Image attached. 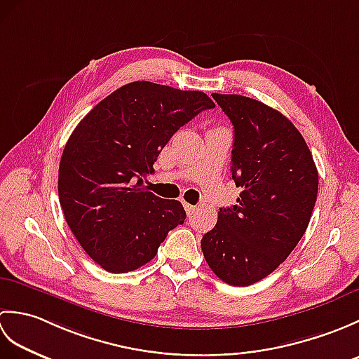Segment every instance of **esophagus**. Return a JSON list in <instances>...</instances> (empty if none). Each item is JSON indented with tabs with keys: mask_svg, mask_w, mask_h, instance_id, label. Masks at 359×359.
I'll use <instances>...</instances> for the list:
<instances>
[{
	"mask_svg": "<svg viewBox=\"0 0 359 359\" xmlns=\"http://www.w3.org/2000/svg\"><path fill=\"white\" fill-rule=\"evenodd\" d=\"M184 207H185V210H187V212H188V216H191L193 212H196V210H197V207H194V205H189V203L185 202V201H184Z\"/></svg>",
	"mask_w": 359,
	"mask_h": 359,
	"instance_id": "1",
	"label": "esophagus"
}]
</instances>
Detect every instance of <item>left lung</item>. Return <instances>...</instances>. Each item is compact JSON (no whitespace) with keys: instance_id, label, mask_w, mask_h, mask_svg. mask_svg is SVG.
Segmentation results:
<instances>
[{"instance_id":"obj_1","label":"left lung","mask_w":359,"mask_h":359,"mask_svg":"<svg viewBox=\"0 0 359 359\" xmlns=\"http://www.w3.org/2000/svg\"><path fill=\"white\" fill-rule=\"evenodd\" d=\"M212 98L234 126L231 179L243 191L219 210L201 247L217 278L247 287L276 270L306 233L318 170L304 137L279 111L243 95Z\"/></svg>"}]
</instances>
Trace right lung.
I'll use <instances>...</instances> for the list:
<instances>
[{"mask_svg": "<svg viewBox=\"0 0 359 359\" xmlns=\"http://www.w3.org/2000/svg\"><path fill=\"white\" fill-rule=\"evenodd\" d=\"M215 106L202 90L133 81L74 129L60 160V205L102 269L126 273L148 264L168 231L185 222L182 203L148 191L143 177L180 126Z\"/></svg>", "mask_w": 359, "mask_h": 359, "instance_id": "right-lung-1", "label": "right lung"}]
</instances>
